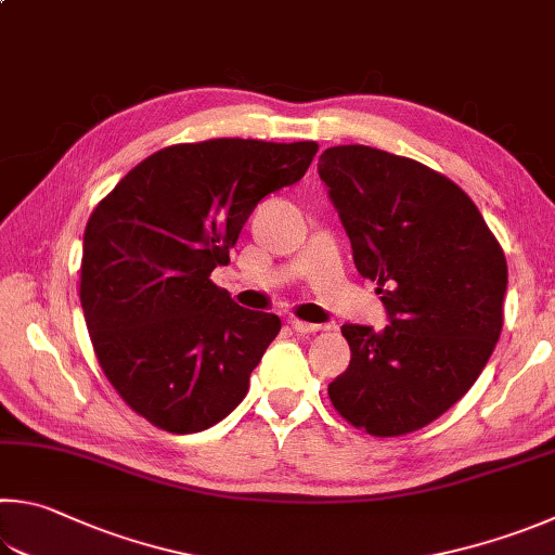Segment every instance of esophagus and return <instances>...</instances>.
Listing matches in <instances>:
<instances>
[{"mask_svg":"<svg viewBox=\"0 0 555 555\" xmlns=\"http://www.w3.org/2000/svg\"><path fill=\"white\" fill-rule=\"evenodd\" d=\"M291 327H294L296 332H300V335H312V332H320L322 325H315V322H304V320H291Z\"/></svg>","mask_w":555,"mask_h":555,"instance_id":"obj_1","label":"esophagus"}]
</instances>
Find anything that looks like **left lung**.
<instances>
[{"label": "left lung", "instance_id": "left-lung-1", "mask_svg": "<svg viewBox=\"0 0 555 555\" xmlns=\"http://www.w3.org/2000/svg\"><path fill=\"white\" fill-rule=\"evenodd\" d=\"M318 172L390 320L380 332L341 327L351 361L330 400L369 435H408L444 415L486 369L502 332L505 251L466 191L415 159L337 145Z\"/></svg>", "mask_w": 555, "mask_h": 555}]
</instances>
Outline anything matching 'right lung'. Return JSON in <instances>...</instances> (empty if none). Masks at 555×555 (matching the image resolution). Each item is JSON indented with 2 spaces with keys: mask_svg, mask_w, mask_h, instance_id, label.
Listing matches in <instances>:
<instances>
[{
  "mask_svg": "<svg viewBox=\"0 0 555 555\" xmlns=\"http://www.w3.org/2000/svg\"><path fill=\"white\" fill-rule=\"evenodd\" d=\"M318 143L214 138L157 150L89 216L79 269L99 366L130 410L172 435L228 417L281 330L210 271L271 191L304 179Z\"/></svg>",
  "mask_w": 555,
  "mask_h": 555,
  "instance_id": "right-lung-1",
  "label": "right lung"
}]
</instances>
